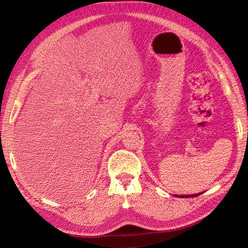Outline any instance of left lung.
Wrapping results in <instances>:
<instances>
[{"instance_id":"obj_1","label":"left lung","mask_w":248,"mask_h":248,"mask_svg":"<svg viewBox=\"0 0 248 248\" xmlns=\"http://www.w3.org/2000/svg\"><path fill=\"white\" fill-rule=\"evenodd\" d=\"M202 193L199 194H194V195H177V197H181V198H187V197H195V196H198V195H200ZM176 196V195H175Z\"/></svg>"}]
</instances>
